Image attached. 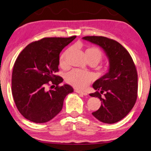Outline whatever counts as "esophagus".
Here are the masks:
<instances>
[{
    "label": "esophagus",
    "mask_w": 151,
    "mask_h": 151,
    "mask_svg": "<svg viewBox=\"0 0 151 151\" xmlns=\"http://www.w3.org/2000/svg\"><path fill=\"white\" fill-rule=\"evenodd\" d=\"M76 92L78 93L79 94H81V95H83V96H87V93L86 92H82V91H78V90H76Z\"/></svg>",
    "instance_id": "1"
}]
</instances>
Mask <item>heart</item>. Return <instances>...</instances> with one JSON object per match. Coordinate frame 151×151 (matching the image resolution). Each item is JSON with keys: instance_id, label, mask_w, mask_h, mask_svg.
Segmentation results:
<instances>
[{"instance_id": "1", "label": "heart", "mask_w": 151, "mask_h": 151, "mask_svg": "<svg viewBox=\"0 0 151 151\" xmlns=\"http://www.w3.org/2000/svg\"><path fill=\"white\" fill-rule=\"evenodd\" d=\"M70 49L65 51L60 58V65L61 67H66L67 66V57L69 55ZM85 56L87 60H93L96 65L98 64L103 58V54L100 49L96 47H89L85 51ZM104 72L107 71L106 68L103 70ZM93 79V76L88 72L82 70L74 69L70 71L66 76V80L69 84L78 89H84L87 87Z\"/></svg>"}]
</instances>
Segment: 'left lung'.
<instances>
[{
	"label": "left lung",
	"instance_id": "8db88e82",
	"mask_svg": "<svg viewBox=\"0 0 151 151\" xmlns=\"http://www.w3.org/2000/svg\"><path fill=\"white\" fill-rule=\"evenodd\" d=\"M82 38L102 47L109 60L108 73L93 84L96 91L90 96L98 97L102 105L92 114L102 122H117L129 114L137 100V73L135 63L129 51L113 39L104 36Z\"/></svg>",
	"mask_w": 151,
	"mask_h": 151
}]
</instances>
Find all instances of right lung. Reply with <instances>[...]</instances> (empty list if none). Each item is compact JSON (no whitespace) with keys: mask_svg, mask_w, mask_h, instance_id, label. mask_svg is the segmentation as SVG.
<instances>
[{"mask_svg":"<svg viewBox=\"0 0 151 151\" xmlns=\"http://www.w3.org/2000/svg\"><path fill=\"white\" fill-rule=\"evenodd\" d=\"M76 38H44L29 44L16 58L12 76V95L18 110L28 120H51L60 112L65 97L73 92L69 84L59 86L63 79L55 73L59 71L60 53ZM50 83L57 86L47 91L45 87Z\"/></svg>","mask_w":151,"mask_h":151,"instance_id":"obj_1","label":"right lung"}]
</instances>
